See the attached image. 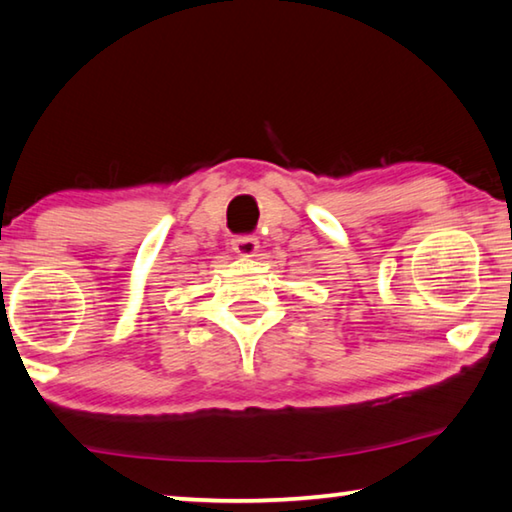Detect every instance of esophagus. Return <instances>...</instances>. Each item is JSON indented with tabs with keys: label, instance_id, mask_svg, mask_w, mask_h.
<instances>
[{
	"label": "esophagus",
	"instance_id": "34e87169",
	"mask_svg": "<svg viewBox=\"0 0 512 512\" xmlns=\"http://www.w3.org/2000/svg\"><path fill=\"white\" fill-rule=\"evenodd\" d=\"M232 250H235L237 255L253 257L259 250V241L253 235H239V237L232 239Z\"/></svg>",
	"mask_w": 512,
	"mask_h": 512
}]
</instances>
